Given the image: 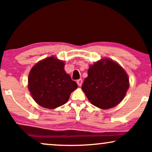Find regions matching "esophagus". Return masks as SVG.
<instances>
[{"label": "esophagus", "mask_w": 152, "mask_h": 152, "mask_svg": "<svg viewBox=\"0 0 152 152\" xmlns=\"http://www.w3.org/2000/svg\"><path fill=\"white\" fill-rule=\"evenodd\" d=\"M77 84L78 85V86H81V85H82V82H83V81H82V79H81V78H80V79H78V80H77Z\"/></svg>", "instance_id": "obj_1"}]
</instances>
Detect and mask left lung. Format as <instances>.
I'll return each mask as SVG.
<instances>
[{
	"label": "left lung",
	"instance_id": "1",
	"mask_svg": "<svg viewBox=\"0 0 152 152\" xmlns=\"http://www.w3.org/2000/svg\"><path fill=\"white\" fill-rule=\"evenodd\" d=\"M129 88L128 75L123 68L109 58L89 66L82 90L93 105L108 109L118 105Z\"/></svg>",
	"mask_w": 152,
	"mask_h": 152
}]
</instances>
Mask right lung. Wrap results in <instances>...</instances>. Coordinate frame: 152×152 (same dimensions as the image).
<instances>
[{
	"label": "right lung",
	"mask_w": 152,
	"mask_h": 152,
	"mask_svg": "<svg viewBox=\"0 0 152 152\" xmlns=\"http://www.w3.org/2000/svg\"><path fill=\"white\" fill-rule=\"evenodd\" d=\"M64 61L56 57L43 59L29 73L28 88L31 95L38 105L53 109L64 105L77 83L64 70Z\"/></svg>",
	"instance_id": "1"
}]
</instances>
